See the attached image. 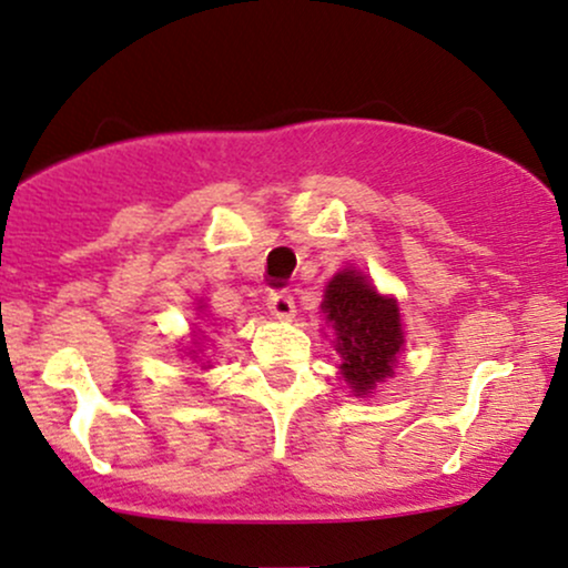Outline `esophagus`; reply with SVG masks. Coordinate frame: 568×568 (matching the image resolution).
Wrapping results in <instances>:
<instances>
[{
	"label": "esophagus",
	"instance_id": "1",
	"mask_svg": "<svg viewBox=\"0 0 568 568\" xmlns=\"http://www.w3.org/2000/svg\"><path fill=\"white\" fill-rule=\"evenodd\" d=\"M270 312L275 314L277 320H291L293 314H296V302H293V296L288 291H275L270 293Z\"/></svg>",
	"mask_w": 568,
	"mask_h": 568
}]
</instances>
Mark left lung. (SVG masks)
Returning a JSON list of instances; mask_svg holds the SVG:
<instances>
[{"label": "left lung", "mask_w": 568, "mask_h": 568, "mask_svg": "<svg viewBox=\"0 0 568 568\" xmlns=\"http://www.w3.org/2000/svg\"><path fill=\"white\" fill-rule=\"evenodd\" d=\"M323 310L336 327L341 375L359 394H371L378 381L392 375L399 354L402 325L394 298L378 296L359 272L344 270L327 283Z\"/></svg>", "instance_id": "obj_1"}]
</instances>
